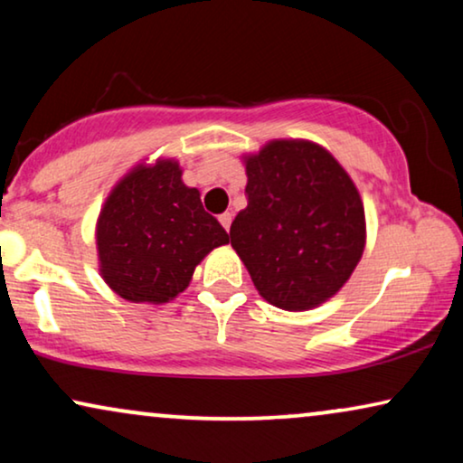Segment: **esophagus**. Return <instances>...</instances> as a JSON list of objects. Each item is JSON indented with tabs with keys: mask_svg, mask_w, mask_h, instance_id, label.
Returning a JSON list of instances; mask_svg holds the SVG:
<instances>
[{
	"mask_svg": "<svg viewBox=\"0 0 463 463\" xmlns=\"http://www.w3.org/2000/svg\"><path fill=\"white\" fill-rule=\"evenodd\" d=\"M232 213H223V214H219V221H221V225L225 227L227 232H230V225H232Z\"/></svg>",
	"mask_w": 463,
	"mask_h": 463,
	"instance_id": "34e87169",
	"label": "esophagus"
}]
</instances>
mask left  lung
I'll use <instances>...</instances> for the list:
<instances>
[{"mask_svg":"<svg viewBox=\"0 0 463 463\" xmlns=\"http://www.w3.org/2000/svg\"><path fill=\"white\" fill-rule=\"evenodd\" d=\"M246 204L232 246L259 295L299 312L320 306L352 276L364 250L358 189L326 149L274 141L246 160Z\"/></svg>","mask_w":463,"mask_h":463,"instance_id":"1","label":"left lung"}]
</instances>
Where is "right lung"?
<instances>
[{
	"instance_id": "1",
	"label": "right lung",
	"mask_w": 463,
	"mask_h": 463,
	"mask_svg": "<svg viewBox=\"0 0 463 463\" xmlns=\"http://www.w3.org/2000/svg\"><path fill=\"white\" fill-rule=\"evenodd\" d=\"M230 236L181 181L179 164L162 160L118 183L97 225L100 274L132 303H166Z\"/></svg>"
}]
</instances>
